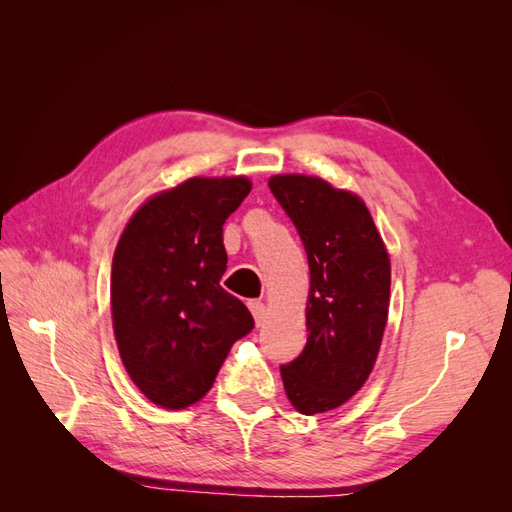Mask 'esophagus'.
<instances>
[{
    "instance_id": "1",
    "label": "esophagus",
    "mask_w": 512,
    "mask_h": 512,
    "mask_svg": "<svg viewBox=\"0 0 512 512\" xmlns=\"http://www.w3.org/2000/svg\"><path fill=\"white\" fill-rule=\"evenodd\" d=\"M247 305H250V312H252V316H254V320H256V327H260V324L265 322V318H267L265 305H262L260 301H250Z\"/></svg>"
}]
</instances>
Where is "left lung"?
I'll return each instance as SVG.
<instances>
[{
    "label": "left lung",
    "mask_w": 512,
    "mask_h": 512,
    "mask_svg": "<svg viewBox=\"0 0 512 512\" xmlns=\"http://www.w3.org/2000/svg\"><path fill=\"white\" fill-rule=\"evenodd\" d=\"M309 262L307 344L280 367L290 404L327 412L361 389L374 369L389 316L391 262L359 196L305 175L269 179Z\"/></svg>",
    "instance_id": "left-lung-1"
}]
</instances>
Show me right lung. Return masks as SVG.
Listing matches in <instances>:
<instances>
[{"mask_svg":"<svg viewBox=\"0 0 512 512\" xmlns=\"http://www.w3.org/2000/svg\"><path fill=\"white\" fill-rule=\"evenodd\" d=\"M245 177H194L153 196L117 243L113 329L130 378L153 404L188 408L213 386L237 339L254 329L228 294L222 226L250 194Z\"/></svg>","mask_w":512,"mask_h":512,"instance_id":"obj_1","label":"right lung"}]
</instances>
